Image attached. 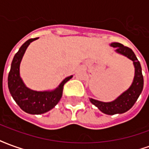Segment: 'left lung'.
I'll return each instance as SVG.
<instances>
[{
  "label": "left lung",
  "instance_id": "1",
  "mask_svg": "<svg viewBox=\"0 0 149 149\" xmlns=\"http://www.w3.org/2000/svg\"><path fill=\"white\" fill-rule=\"evenodd\" d=\"M110 45L116 49V52L125 56L133 61L135 68V76L131 86L127 90L120 95L116 100L111 102H102L100 100L90 98L91 103L97 106L104 113L108 115L120 114L127 112L134 105L138 97L141 95L144 87V78L140 62L136 58L135 53L128 47L124 46L120 43L113 42Z\"/></svg>",
  "mask_w": 149,
  "mask_h": 149
}]
</instances>
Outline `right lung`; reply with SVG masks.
Returning <instances> with one entry per match:
<instances>
[{
  "label": "right lung",
  "instance_id": "right-lung-1",
  "mask_svg": "<svg viewBox=\"0 0 149 149\" xmlns=\"http://www.w3.org/2000/svg\"><path fill=\"white\" fill-rule=\"evenodd\" d=\"M38 38H32L24 42L15 54L8 77V87L11 96L21 109L29 114H42L49 112L57 104L63 93L65 84L72 76L66 77L59 86L52 91H34L26 87L20 76V65L31 42Z\"/></svg>",
  "mask_w": 149,
  "mask_h": 149
}]
</instances>
